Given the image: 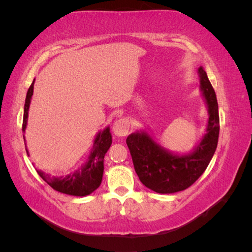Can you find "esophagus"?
I'll return each instance as SVG.
<instances>
[{
    "instance_id": "esophagus-1",
    "label": "esophagus",
    "mask_w": 252,
    "mask_h": 252,
    "mask_svg": "<svg viewBox=\"0 0 252 252\" xmlns=\"http://www.w3.org/2000/svg\"><path fill=\"white\" fill-rule=\"evenodd\" d=\"M130 130V123L126 119H119L113 123L112 131L117 136H125Z\"/></svg>"
}]
</instances>
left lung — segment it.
I'll use <instances>...</instances> for the list:
<instances>
[{"mask_svg": "<svg viewBox=\"0 0 252 252\" xmlns=\"http://www.w3.org/2000/svg\"><path fill=\"white\" fill-rule=\"evenodd\" d=\"M199 90L208 111L206 133L192 150L173 152L162 147L150 131L141 129L126 138L134 170L144 186L158 193H174L198 180L215 155L219 138V111L216 92L206 71L198 69Z\"/></svg>", "mask_w": 252, "mask_h": 252, "instance_id": "8db88e82", "label": "left lung"}]
</instances>
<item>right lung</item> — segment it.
<instances>
[{
	"instance_id": "right-lung-1",
	"label": "right lung",
	"mask_w": 252,
	"mask_h": 252,
	"mask_svg": "<svg viewBox=\"0 0 252 252\" xmlns=\"http://www.w3.org/2000/svg\"><path fill=\"white\" fill-rule=\"evenodd\" d=\"M33 89L34 81L29 89L27 99H25L22 126L23 132H25L28 126L29 109L33 95ZM23 138L25 143L24 135ZM111 143H112V135H111L110 132V126H108L103 130L97 132L94 140H93V147L90 153H89L87 160L76 171L67 174L65 177H51L50 174H46L41 170H37V173L50 187H52L54 190L61 193L74 195V197H84V195L91 194L93 191H95L100 187L102 182V177H103L104 171V156L111 147ZM25 149H27L28 156H30L28 148L25 147Z\"/></svg>"
}]
</instances>
